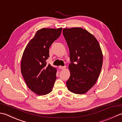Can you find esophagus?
<instances>
[{"label": "esophagus", "instance_id": "obj_1", "mask_svg": "<svg viewBox=\"0 0 122 122\" xmlns=\"http://www.w3.org/2000/svg\"><path fill=\"white\" fill-rule=\"evenodd\" d=\"M66 68V66H59V68L60 69H62V70L65 69Z\"/></svg>", "mask_w": 122, "mask_h": 122}]
</instances>
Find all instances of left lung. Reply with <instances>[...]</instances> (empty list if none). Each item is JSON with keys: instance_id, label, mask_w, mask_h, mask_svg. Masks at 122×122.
I'll use <instances>...</instances> for the list:
<instances>
[{"instance_id": "1", "label": "left lung", "mask_w": 122, "mask_h": 122, "mask_svg": "<svg viewBox=\"0 0 122 122\" xmlns=\"http://www.w3.org/2000/svg\"><path fill=\"white\" fill-rule=\"evenodd\" d=\"M63 35L71 61L66 86L75 94H84L97 82L102 69L103 54L100 45L94 36L81 28H66Z\"/></svg>"}]
</instances>
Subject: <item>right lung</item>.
<instances>
[{
    "mask_svg": "<svg viewBox=\"0 0 122 122\" xmlns=\"http://www.w3.org/2000/svg\"><path fill=\"white\" fill-rule=\"evenodd\" d=\"M62 28L38 30L25 47L21 59V73L29 89L39 95L51 92L56 79V70L46 60L49 48L60 36Z\"/></svg>",
    "mask_w": 122,
    "mask_h": 122,
    "instance_id": "right-lung-1",
    "label": "right lung"
}]
</instances>
